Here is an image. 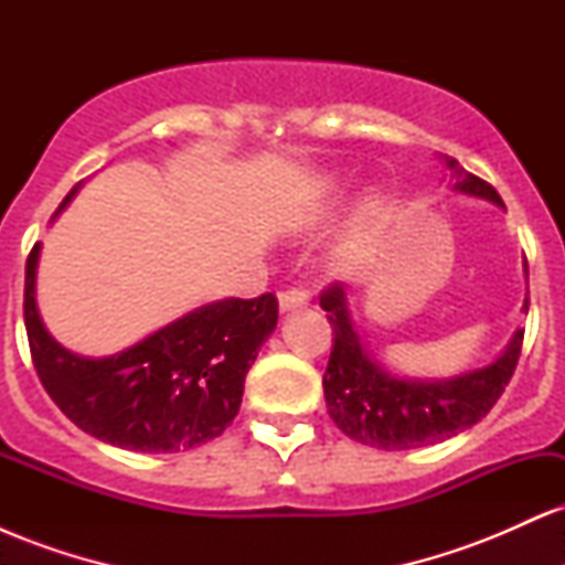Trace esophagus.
Wrapping results in <instances>:
<instances>
[{"mask_svg": "<svg viewBox=\"0 0 565 565\" xmlns=\"http://www.w3.org/2000/svg\"><path fill=\"white\" fill-rule=\"evenodd\" d=\"M308 302H310V297L305 289H287L278 295V310H281V313H291V310L308 308Z\"/></svg>", "mask_w": 565, "mask_h": 565, "instance_id": "1", "label": "esophagus"}]
</instances>
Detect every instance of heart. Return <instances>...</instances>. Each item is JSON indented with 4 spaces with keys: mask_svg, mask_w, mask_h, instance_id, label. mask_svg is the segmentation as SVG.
<instances>
[{
    "mask_svg": "<svg viewBox=\"0 0 565 565\" xmlns=\"http://www.w3.org/2000/svg\"><path fill=\"white\" fill-rule=\"evenodd\" d=\"M337 178H323L319 185H316V193H319V199H329V196H334L337 193ZM380 204V196L377 193H372V196L366 199V210H374V206Z\"/></svg>",
    "mask_w": 565,
    "mask_h": 565,
    "instance_id": "obj_1",
    "label": "heart"
}]
</instances>
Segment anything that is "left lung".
Masks as SVG:
<instances>
[{
  "instance_id": "8db88e82",
  "label": "left lung",
  "mask_w": 565,
  "mask_h": 565,
  "mask_svg": "<svg viewBox=\"0 0 565 565\" xmlns=\"http://www.w3.org/2000/svg\"><path fill=\"white\" fill-rule=\"evenodd\" d=\"M440 161L449 172L451 193L491 201L504 210L502 199L489 183L465 172L457 159L440 157ZM523 276L529 284L526 257ZM321 308L329 313L327 319L334 332L332 355L323 372L329 417L348 438L374 449H419L468 430L497 404L521 355L523 329H515L508 348L486 366L468 369L451 377H401L382 366L369 350L342 284L323 291ZM521 310L529 313V297Z\"/></svg>"
}]
</instances>
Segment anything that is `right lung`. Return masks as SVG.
Wrapping results in <instances>:
<instances>
[{"instance_id": "right-lung-1", "label": "right lung", "mask_w": 565, "mask_h": 565, "mask_svg": "<svg viewBox=\"0 0 565 565\" xmlns=\"http://www.w3.org/2000/svg\"><path fill=\"white\" fill-rule=\"evenodd\" d=\"M63 199L53 220L76 196ZM42 244L25 260L23 319L44 391L84 433L129 451L167 454L223 436L238 414L244 377L274 334L278 302H204L119 353L82 355L50 334L36 305Z\"/></svg>"}]
</instances>
